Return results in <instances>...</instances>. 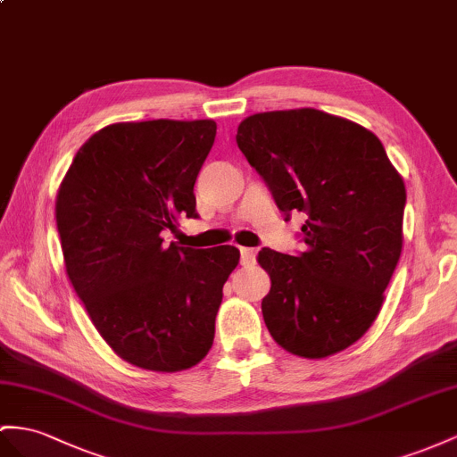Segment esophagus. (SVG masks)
<instances>
[{"mask_svg": "<svg viewBox=\"0 0 457 457\" xmlns=\"http://www.w3.org/2000/svg\"><path fill=\"white\" fill-rule=\"evenodd\" d=\"M254 259H256V249L241 247V264H243V266H251V264H254Z\"/></svg>", "mask_w": 457, "mask_h": 457, "instance_id": "1", "label": "esophagus"}]
</instances>
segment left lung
I'll return each mask as SVG.
<instances>
[{
    "mask_svg": "<svg viewBox=\"0 0 457 457\" xmlns=\"http://www.w3.org/2000/svg\"><path fill=\"white\" fill-rule=\"evenodd\" d=\"M236 140L278 208L305 216L299 256H256L272 284L266 328L297 357L340 353L377 320L400 261L402 175L369 129L314 108L245 117Z\"/></svg>",
    "mask_w": 457,
    "mask_h": 457,
    "instance_id": "1",
    "label": "left lung"
}]
</instances>
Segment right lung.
Masks as SVG:
<instances>
[{
    "label": "right lung",
    "instance_id": "add662e5",
    "mask_svg": "<svg viewBox=\"0 0 457 457\" xmlns=\"http://www.w3.org/2000/svg\"><path fill=\"white\" fill-rule=\"evenodd\" d=\"M212 120L112 123L79 148L57 189L69 282L117 357L156 372L201 362L214 342L231 245H163L196 218L193 187L214 145Z\"/></svg>",
    "mask_w": 457,
    "mask_h": 457
}]
</instances>
